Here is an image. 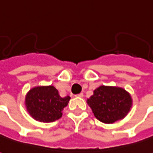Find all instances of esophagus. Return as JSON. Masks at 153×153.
Returning a JSON list of instances; mask_svg holds the SVG:
<instances>
[{
    "instance_id": "1",
    "label": "esophagus",
    "mask_w": 153,
    "mask_h": 153,
    "mask_svg": "<svg viewBox=\"0 0 153 153\" xmlns=\"http://www.w3.org/2000/svg\"><path fill=\"white\" fill-rule=\"evenodd\" d=\"M75 97H79V98H83L84 97V94L83 93H80L79 94L75 95Z\"/></svg>"
}]
</instances>
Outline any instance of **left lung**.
<instances>
[{"label":"left lung","mask_w":153,"mask_h":153,"mask_svg":"<svg viewBox=\"0 0 153 153\" xmlns=\"http://www.w3.org/2000/svg\"><path fill=\"white\" fill-rule=\"evenodd\" d=\"M87 103L98 120L108 124L127 116L132 106V99L123 88L101 85L94 90Z\"/></svg>","instance_id":"obj_1"}]
</instances>
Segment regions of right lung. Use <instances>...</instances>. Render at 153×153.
<instances>
[{"instance_id":"1","label":"right lung","mask_w":153,"mask_h":153,"mask_svg":"<svg viewBox=\"0 0 153 153\" xmlns=\"http://www.w3.org/2000/svg\"><path fill=\"white\" fill-rule=\"evenodd\" d=\"M69 100V96L60 97L58 90L52 85L36 86L26 94L25 105L28 114L35 120L51 123L62 117L63 110Z\"/></svg>"}]
</instances>
